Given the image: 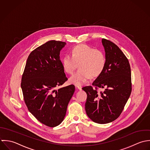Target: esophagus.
<instances>
[{
    "label": "esophagus",
    "mask_w": 150,
    "mask_h": 150,
    "mask_svg": "<svg viewBox=\"0 0 150 150\" xmlns=\"http://www.w3.org/2000/svg\"><path fill=\"white\" fill-rule=\"evenodd\" d=\"M75 88L79 90H82V87H81V86H78V85H76V86H75Z\"/></svg>",
    "instance_id": "esophagus-1"
}]
</instances>
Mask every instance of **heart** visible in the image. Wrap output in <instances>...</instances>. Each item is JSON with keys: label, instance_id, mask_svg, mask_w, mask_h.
I'll use <instances>...</instances> for the list:
<instances>
[{"label": "heart", "instance_id": "obj_1", "mask_svg": "<svg viewBox=\"0 0 150 150\" xmlns=\"http://www.w3.org/2000/svg\"><path fill=\"white\" fill-rule=\"evenodd\" d=\"M79 69L69 78V82L76 85H82L90 79L96 78L103 72L106 65L104 53L87 45L81 44L72 48L71 56L65 55L62 59L63 69L72 74L78 68Z\"/></svg>", "mask_w": 150, "mask_h": 150}]
</instances>
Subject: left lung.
<instances>
[{
	"label": "left lung",
	"mask_w": 150,
	"mask_h": 150,
	"mask_svg": "<svg viewBox=\"0 0 150 150\" xmlns=\"http://www.w3.org/2000/svg\"><path fill=\"white\" fill-rule=\"evenodd\" d=\"M106 65L102 74L91 86L82 89L87 94L86 112L93 122L105 124L117 119L122 113L132 91L131 69L128 59L118 46L102 39ZM98 88H104L98 92Z\"/></svg>",
	"instance_id": "left-lung-1"
}]
</instances>
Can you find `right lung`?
Wrapping results in <instances>:
<instances>
[{
  "instance_id": "1",
  "label": "right lung",
  "mask_w": 150,
  "mask_h": 150,
  "mask_svg": "<svg viewBox=\"0 0 150 150\" xmlns=\"http://www.w3.org/2000/svg\"><path fill=\"white\" fill-rule=\"evenodd\" d=\"M64 42L50 40L29 55L22 76L21 87L30 113L42 123L55 127L62 122L75 91L71 85L55 88L68 80L60 59Z\"/></svg>"
}]
</instances>
